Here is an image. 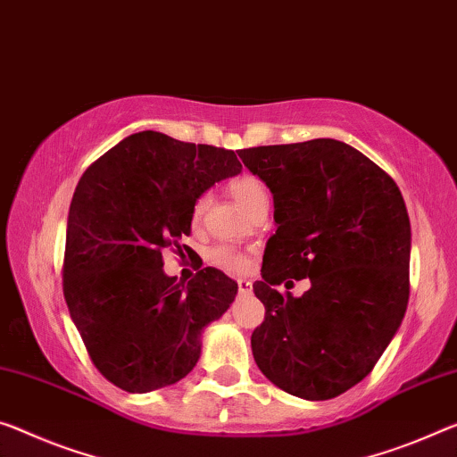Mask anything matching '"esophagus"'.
<instances>
[{"label": "esophagus", "mask_w": 457, "mask_h": 457, "mask_svg": "<svg viewBox=\"0 0 457 457\" xmlns=\"http://www.w3.org/2000/svg\"><path fill=\"white\" fill-rule=\"evenodd\" d=\"M237 286H238V292H245V294L253 290V284L249 282V279H243V278L237 279Z\"/></svg>", "instance_id": "34e87169"}]
</instances>
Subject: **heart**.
I'll return each mask as SVG.
<instances>
[{"mask_svg": "<svg viewBox=\"0 0 457 457\" xmlns=\"http://www.w3.org/2000/svg\"><path fill=\"white\" fill-rule=\"evenodd\" d=\"M228 189L237 204L241 206L247 214L259 204H268V189H265L262 179H257L255 175H238V178L230 181ZM208 204H210V195L202 194L194 204V220L202 219V214L206 212ZM210 262H212L216 268L227 270L230 273H243L249 268L247 255H245L243 251L230 247V245H219V247L210 251Z\"/></svg>", "mask_w": 457, "mask_h": 457, "instance_id": "heart-1", "label": "heart"}]
</instances>
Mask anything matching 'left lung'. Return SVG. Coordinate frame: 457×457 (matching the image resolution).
Listing matches in <instances>:
<instances>
[{
  "label": "left lung",
  "instance_id": "1",
  "mask_svg": "<svg viewBox=\"0 0 457 457\" xmlns=\"http://www.w3.org/2000/svg\"><path fill=\"white\" fill-rule=\"evenodd\" d=\"M273 194L276 235L253 284L265 320L253 357L278 388L328 400L360 384L409 304L411 222L403 194L363 153L335 138L238 151ZM312 278L300 299L275 286Z\"/></svg>",
  "mask_w": 457,
  "mask_h": 457
}]
</instances>
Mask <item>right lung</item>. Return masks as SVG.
Masks as SVG:
<instances>
[{
  "mask_svg": "<svg viewBox=\"0 0 457 457\" xmlns=\"http://www.w3.org/2000/svg\"><path fill=\"white\" fill-rule=\"evenodd\" d=\"M241 170L235 151L143 130L77 184L62 294L91 361L118 388L145 395L186 378L204 328L233 304L237 282L214 268L178 282L163 271V249L179 251L195 200Z\"/></svg>",
  "mask_w": 457,
  "mask_h": 457,
  "instance_id": "add662e5",
  "label": "right lung"
}]
</instances>
